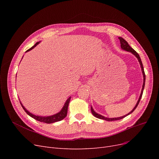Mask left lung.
I'll return each instance as SVG.
<instances>
[{"label": "left lung", "instance_id": "left-lung-1", "mask_svg": "<svg viewBox=\"0 0 159 159\" xmlns=\"http://www.w3.org/2000/svg\"><path fill=\"white\" fill-rule=\"evenodd\" d=\"M119 40H120V46H121V48L124 50H125V51H127V52H131L132 53L133 55H134L137 58V59L140 63V67H141V69H142V72H143V77H144V82H143V88H142V91H141V93H140V95L139 97V98L138 100V101L135 105V106L134 107V108L129 113H128L127 115H125L124 116H120V117H117V118H107V117H105V116L101 115H99L97 113H96L92 107H91V113H92V114L95 116V117L98 118V119H102V120H107V121H113V120H120L124 117H126V116L129 115V114H131V113H133V111H134L136 107H137L140 101V98L142 97V95H143V90H144V86H145V81H146V75H145V73H144V68H143V63H142V61H141V59L140 58V56L135 51L134 49H133L129 44L128 43H127V41L125 40L122 37H119Z\"/></svg>", "mask_w": 159, "mask_h": 159}]
</instances>
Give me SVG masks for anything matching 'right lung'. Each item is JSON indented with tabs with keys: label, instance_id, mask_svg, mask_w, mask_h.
I'll list each match as a JSON object with an SVG mask.
<instances>
[{
	"label": "right lung",
	"instance_id": "1",
	"mask_svg": "<svg viewBox=\"0 0 159 159\" xmlns=\"http://www.w3.org/2000/svg\"><path fill=\"white\" fill-rule=\"evenodd\" d=\"M39 43H40V42H37V43L34 46H32L29 49H28L26 52H28L30 51V50H31L32 49L34 48L37 44H39ZM70 99H71V97H69L68 99H67V101H66V102H65L63 107L62 108V110H61V111H59L58 113H56V114H55L53 115L47 116H38V115H35L31 113L30 112H29L26 109V108L24 107V106L22 104L20 101V104H21L22 108L24 109V110L26 111V113L28 115L31 116L32 118L35 119V120H37L38 121H40V122H44V123H47V124H51V123H53V122H55L61 121L62 119H64L66 117V116H67V112H68V105H69V103H70Z\"/></svg>",
	"mask_w": 159,
	"mask_h": 159
}]
</instances>
